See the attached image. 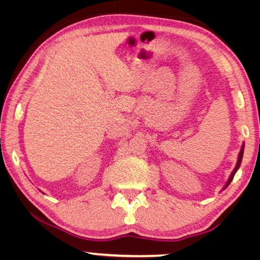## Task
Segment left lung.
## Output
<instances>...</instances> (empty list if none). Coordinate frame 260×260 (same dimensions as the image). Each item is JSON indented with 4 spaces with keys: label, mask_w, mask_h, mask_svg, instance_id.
Listing matches in <instances>:
<instances>
[{
    "label": "left lung",
    "mask_w": 260,
    "mask_h": 260,
    "mask_svg": "<svg viewBox=\"0 0 260 260\" xmlns=\"http://www.w3.org/2000/svg\"><path fill=\"white\" fill-rule=\"evenodd\" d=\"M243 152H244V144L243 145H242V148H241V151H240V153H238V158H237V164H236V166H235V168H234V170L232 172V174H231V176H229V178H228V181H227V183H226V185H224V188L223 189H226L227 186L231 184V182L233 181V178H234V176H235V174H236V172L238 170V168H240V166H241V162H242V158H243Z\"/></svg>",
    "instance_id": "left-lung-1"
}]
</instances>
